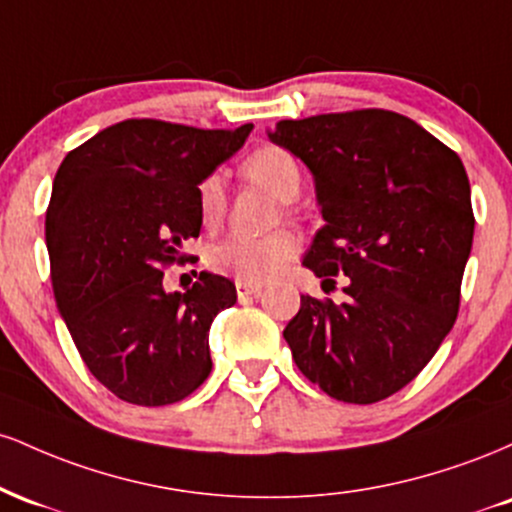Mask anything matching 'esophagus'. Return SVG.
Wrapping results in <instances>:
<instances>
[{
	"mask_svg": "<svg viewBox=\"0 0 512 512\" xmlns=\"http://www.w3.org/2000/svg\"><path fill=\"white\" fill-rule=\"evenodd\" d=\"M262 291V284H250V281H236V293L240 301H245V298H252V296H260Z\"/></svg>",
	"mask_w": 512,
	"mask_h": 512,
	"instance_id": "esophagus-1",
	"label": "esophagus"
}]
</instances>
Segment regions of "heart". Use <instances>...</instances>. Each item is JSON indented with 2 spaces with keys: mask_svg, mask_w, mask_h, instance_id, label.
Here are the masks:
<instances>
[{
  "mask_svg": "<svg viewBox=\"0 0 512 512\" xmlns=\"http://www.w3.org/2000/svg\"><path fill=\"white\" fill-rule=\"evenodd\" d=\"M245 178L262 185L279 202H293L301 195L303 173L298 158L284 146H260L250 151L240 163ZM199 216L204 226H216L226 209V190L219 175H209L197 187ZM298 238L291 231H274L260 238L226 236L214 243L207 252V262L214 272L233 276L236 281L260 284L284 272L289 262L298 255Z\"/></svg>",
  "mask_w": 512,
  "mask_h": 512,
  "instance_id": "heart-1",
  "label": "heart"
}]
</instances>
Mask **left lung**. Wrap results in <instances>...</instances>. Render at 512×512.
<instances>
[{
	"label": "left lung",
	"mask_w": 512,
	"mask_h": 512,
	"mask_svg": "<svg viewBox=\"0 0 512 512\" xmlns=\"http://www.w3.org/2000/svg\"><path fill=\"white\" fill-rule=\"evenodd\" d=\"M269 139L315 178L325 226L303 264L322 284L349 276L342 305L301 296L284 330L293 361L339 402H380L455 325L474 238L467 170L424 127L380 108L281 120Z\"/></svg>",
	"instance_id": "obj_1"
}]
</instances>
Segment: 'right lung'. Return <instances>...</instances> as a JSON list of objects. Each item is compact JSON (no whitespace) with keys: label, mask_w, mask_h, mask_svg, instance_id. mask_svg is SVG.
<instances>
[{"label":"right lung","mask_w":512,"mask_h":512,"mask_svg":"<svg viewBox=\"0 0 512 512\" xmlns=\"http://www.w3.org/2000/svg\"><path fill=\"white\" fill-rule=\"evenodd\" d=\"M250 129L125 120L57 170L45 216L57 308L93 378L129 404L180 402L209 378V327L236 286L202 272L168 293L163 269L190 260L182 245L202 228L199 182Z\"/></svg>","instance_id":"right-lung-1"}]
</instances>
